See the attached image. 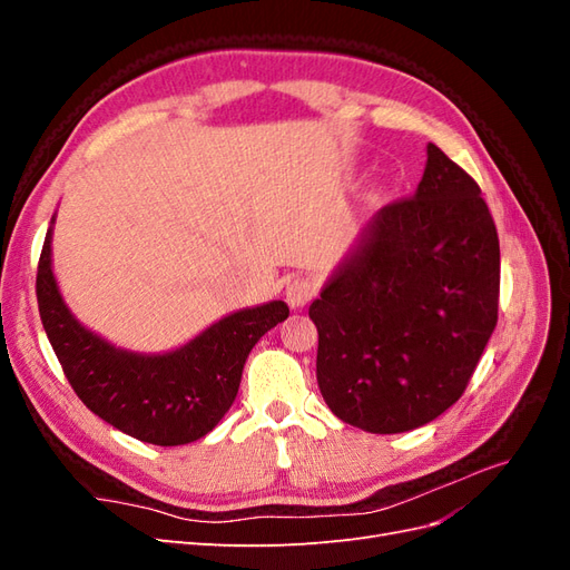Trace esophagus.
<instances>
[{
	"label": "esophagus",
	"mask_w": 570,
	"mask_h": 570,
	"mask_svg": "<svg viewBox=\"0 0 570 570\" xmlns=\"http://www.w3.org/2000/svg\"><path fill=\"white\" fill-rule=\"evenodd\" d=\"M314 295H316V285L308 278H295V281H289L285 287V299L292 308L306 306L314 299Z\"/></svg>",
	"instance_id": "esophagus-1"
}]
</instances>
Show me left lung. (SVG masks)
<instances>
[{
    "label": "left lung",
    "instance_id": "8db88e82",
    "mask_svg": "<svg viewBox=\"0 0 570 570\" xmlns=\"http://www.w3.org/2000/svg\"><path fill=\"white\" fill-rule=\"evenodd\" d=\"M499 237L478 183L428 142L416 193L383 206L308 306L335 416L406 433L459 402L497 325Z\"/></svg>",
    "mask_w": 570,
    "mask_h": 570
}]
</instances>
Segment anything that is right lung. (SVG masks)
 <instances>
[{
  "label": "right lung",
  "instance_id": "1",
  "mask_svg": "<svg viewBox=\"0 0 570 570\" xmlns=\"http://www.w3.org/2000/svg\"><path fill=\"white\" fill-rule=\"evenodd\" d=\"M55 220L40 254L38 306L51 350L82 404L149 444L178 446L209 435L235 402L252 347L289 316L287 304L273 299L239 308L168 352L118 347L68 308L51 266Z\"/></svg>",
  "mask_w": 570,
  "mask_h": 570
}]
</instances>
